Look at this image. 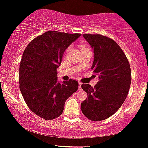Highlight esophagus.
Segmentation results:
<instances>
[{
	"instance_id": "obj_1",
	"label": "esophagus",
	"mask_w": 148,
	"mask_h": 148,
	"mask_svg": "<svg viewBox=\"0 0 148 148\" xmlns=\"http://www.w3.org/2000/svg\"><path fill=\"white\" fill-rule=\"evenodd\" d=\"M78 84H79V87H78L79 90H81V89H82V83L80 82H79Z\"/></svg>"
}]
</instances>
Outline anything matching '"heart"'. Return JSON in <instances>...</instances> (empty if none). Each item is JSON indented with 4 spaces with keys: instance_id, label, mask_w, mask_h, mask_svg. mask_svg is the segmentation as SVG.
<instances>
[{
    "instance_id": "1",
    "label": "heart",
    "mask_w": 148,
    "mask_h": 148,
    "mask_svg": "<svg viewBox=\"0 0 148 148\" xmlns=\"http://www.w3.org/2000/svg\"><path fill=\"white\" fill-rule=\"evenodd\" d=\"M84 47H82V48H84Z\"/></svg>"
}]
</instances>
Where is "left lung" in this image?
Segmentation results:
<instances>
[{
  "mask_svg": "<svg viewBox=\"0 0 148 148\" xmlns=\"http://www.w3.org/2000/svg\"><path fill=\"white\" fill-rule=\"evenodd\" d=\"M83 37L94 49L92 69L99 80L94 87L82 84L87 97L81 103V110L90 120L101 121L115 113L125 101L132 82L131 68L113 40L99 34H84Z\"/></svg>",
  "mask_w": 148,
  "mask_h": 148,
  "instance_id": "8db88e82",
  "label": "left lung"
}]
</instances>
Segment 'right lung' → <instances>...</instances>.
Listing matches in <instances>:
<instances>
[{
	"mask_svg": "<svg viewBox=\"0 0 148 148\" xmlns=\"http://www.w3.org/2000/svg\"><path fill=\"white\" fill-rule=\"evenodd\" d=\"M81 34L47 31L34 38L23 53L19 88L30 110L51 120L62 114L66 101L78 89L74 79L59 82L56 69L65 50Z\"/></svg>",
	"mask_w": 148,
	"mask_h": 148,
	"instance_id": "right-lung-1",
	"label": "right lung"
}]
</instances>
